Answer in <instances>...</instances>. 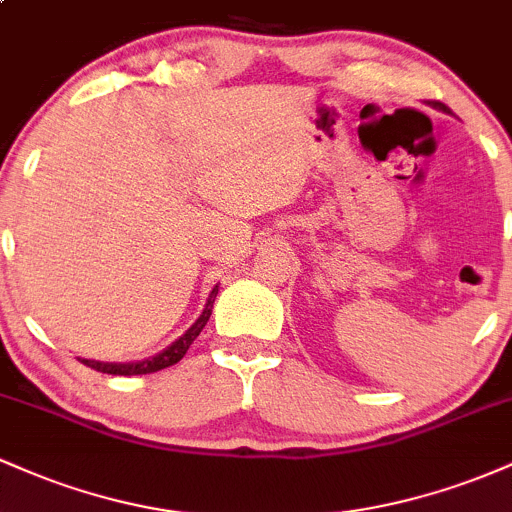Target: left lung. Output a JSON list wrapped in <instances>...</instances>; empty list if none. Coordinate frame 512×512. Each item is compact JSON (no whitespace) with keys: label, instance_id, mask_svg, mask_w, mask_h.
<instances>
[{"label":"left lung","instance_id":"1","mask_svg":"<svg viewBox=\"0 0 512 512\" xmlns=\"http://www.w3.org/2000/svg\"><path fill=\"white\" fill-rule=\"evenodd\" d=\"M433 105H436L438 110H448V105H443V103H440V101H433Z\"/></svg>","mask_w":512,"mask_h":512}]
</instances>
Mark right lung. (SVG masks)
Listing matches in <instances>:
<instances>
[{
  "instance_id": "right-lung-1",
  "label": "right lung",
  "mask_w": 512,
  "mask_h": 512,
  "mask_svg": "<svg viewBox=\"0 0 512 512\" xmlns=\"http://www.w3.org/2000/svg\"><path fill=\"white\" fill-rule=\"evenodd\" d=\"M216 293H219V286H214V291L209 293L207 308H204V313L199 315L195 325L182 334L180 339H175V342L170 344L166 351H161V354L144 358V361H137V363H101V361H84V363L88 368L98 370V373H108V375H146V373H156V370H163L168 366H175V363L187 354V349H190V344L199 337V332L204 330V325H207L211 308H214Z\"/></svg>"
}]
</instances>
